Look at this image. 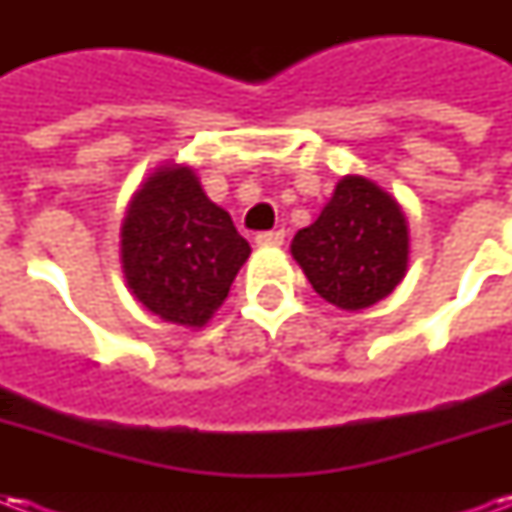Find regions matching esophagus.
<instances>
[{
	"label": "esophagus",
	"mask_w": 512,
	"mask_h": 512,
	"mask_svg": "<svg viewBox=\"0 0 512 512\" xmlns=\"http://www.w3.org/2000/svg\"><path fill=\"white\" fill-rule=\"evenodd\" d=\"M282 241H285V230H268V233L255 235L257 246H282Z\"/></svg>",
	"instance_id": "1"
}]
</instances>
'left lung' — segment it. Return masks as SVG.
<instances>
[{
  "mask_svg": "<svg viewBox=\"0 0 512 512\" xmlns=\"http://www.w3.org/2000/svg\"><path fill=\"white\" fill-rule=\"evenodd\" d=\"M290 255L323 301L367 310L406 277V213L376 180L343 175L321 216L296 233Z\"/></svg>",
  "mask_w": 512,
  "mask_h": 512,
  "instance_id": "8db88e82",
  "label": "left lung"
}]
</instances>
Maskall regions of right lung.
I'll list each match as a JSON object with an SVG mask.
<instances>
[{
  "label": "right lung",
  "mask_w": 512,
  "mask_h": 512,
  "mask_svg": "<svg viewBox=\"0 0 512 512\" xmlns=\"http://www.w3.org/2000/svg\"><path fill=\"white\" fill-rule=\"evenodd\" d=\"M252 249L230 213L208 200L189 164L164 161L128 202L120 227L126 285L161 321L202 329Z\"/></svg>",
  "instance_id": "obj_1"
}]
</instances>
